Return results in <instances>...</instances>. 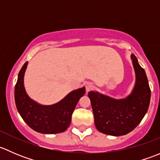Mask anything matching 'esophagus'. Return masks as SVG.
I'll list each match as a JSON object with an SVG mask.
<instances>
[{"label": "esophagus", "mask_w": 160, "mask_h": 160, "mask_svg": "<svg viewBox=\"0 0 160 160\" xmlns=\"http://www.w3.org/2000/svg\"><path fill=\"white\" fill-rule=\"evenodd\" d=\"M85 88H86V91L89 92L90 90H92L93 89V84L92 83H87L86 85H85Z\"/></svg>", "instance_id": "esophagus-1"}]
</instances>
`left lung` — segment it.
Instances as JSON below:
<instances>
[{
	"label": "left lung",
	"instance_id": "1",
	"mask_svg": "<svg viewBox=\"0 0 160 160\" xmlns=\"http://www.w3.org/2000/svg\"><path fill=\"white\" fill-rule=\"evenodd\" d=\"M132 59L136 83L128 98L114 100L98 92L88 93L95 126L106 135L119 136L129 133L141 122L149 108L151 90L146 72L140 67L135 55H132Z\"/></svg>",
	"mask_w": 160,
	"mask_h": 160
}]
</instances>
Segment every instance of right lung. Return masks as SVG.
Returning <instances> with one entry per match:
<instances>
[{
  "instance_id": "add662e5",
  "label": "right lung",
  "mask_w": 160,
  "mask_h": 160,
  "mask_svg": "<svg viewBox=\"0 0 160 160\" xmlns=\"http://www.w3.org/2000/svg\"><path fill=\"white\" fill-rule=\"evenodd\" d=\"M28 62L18 73L14 89V99L19 114L27 125L35 132L42 134L60 133L70 125L72 114L80 98L85 93V88L69 93L59 103L43 106L31 100L24 88V74Z\"/></svg>"
}]
</instances>
